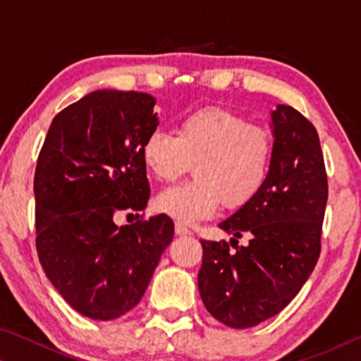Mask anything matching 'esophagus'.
I'll list each match as a JSON object with an SVG mask.
<instances>
[{
    "label": "esophagus",
    "instance_id": "1",
    "mask_svg": "<svg viewBox=\"0 0 361 361\" xmlns=\"http://www.w3.org/2000/svg\"><path fill=\"white\" fill-rule=\"evenodd\" d=\"M175 234L180 235V237H181V235H189V234H191V231L186 229L183 224L176 223V224H175Z\"/></svg>",
    "mask_w": 361,
    "mask_h": 361
}]
</instances>
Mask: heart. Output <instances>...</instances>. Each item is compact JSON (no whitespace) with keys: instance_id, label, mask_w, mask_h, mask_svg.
<instances>
[{"instance_id":"1","label":"heart","mask_w":361,"mask_h":361,"mask_svg":"<svg viewBox=\"0 0 361 361\" xmlns=\"http://www.w3.org/2000/svg\"><path fill=\"white\" fill-rule=\"evenodd\" d=\"M142 159L159 181H175L194 164V180L169 188L156 209L181 224L213 216L219 204L237 210L259 194L271 173L274 137L226 108H204L178 122L176 133L156 129L146 135Z\"/></svg>"}]
</instances>
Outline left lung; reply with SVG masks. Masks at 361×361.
Listing matches in <instances>:
<instances>
[{
	"mask_svg": "<svg viewBox=\"0 0 361 361\" xmlns=\"http://www.w3.org/2000/svg\"><path fill=\"white\" fill-rule=\"evenodd\" d=\"M271 119L274 159L266 185L218 224L239 239L248 234V245L200 240V298L231 328H252L283 310L320 256L328 180L319 133L288 105H277Z\"/></svg>",
	"mask_w": 361,
	"mask_h": 361,
	"instance_id": "8db88e82",
	"label": "left lung"
}]
</instances>
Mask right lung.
I'll list each match as a JSON object with an SVG mask.
<instances>
[{
    "instance_id": "1",
    "label": "right lung",
    "mask_w": 361,
    "mask_h": 361,
    "mask_svg": "<svg viewBox=\"0 0 361 361\" xmlns=\"http://www.w3.org/2000/svg\"><path fill=\"white\" fill-rule=\"evenodd\" d=\"M156 99L95 90L62 109L35 170L36 250L47 279L73 309L113 320L135 307L173 239L167 215L118 226L146 209L142 145L159 124Z\"/></svg>"
}]
</instances>
